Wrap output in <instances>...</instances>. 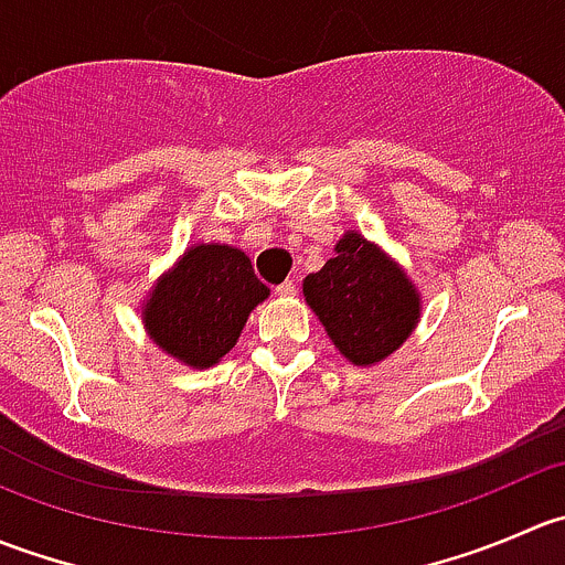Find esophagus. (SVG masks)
<instances>
[{
    "mask_svg": "<svg viewBox=\"0 0 565 565\" xmlns=\"http://www.w3.org/2000/svg\"><path fill=\"white\" fill-rule=\"evenodd\" d=\"M276 295H281V298H295V295H298V287H295V281H284L276 287Z\"/></svg>",
    "mask_w": 565,
    "mask_h": 565,
    "instance_id": "1",
    "label": "esophagus"
}]
</instances>
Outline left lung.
I'll return each mask as SVG.
<instances>
[{
    "label": "left lung",
    "instance_id": "obj_1",
    "mask_svg": "<svg viewBox=\"0 0 565 565\" xmlns=\"http://www.w3.org/2000/svg\"><path fill=\"white\" fill-rule=\"evenodd\" d=\"M303 295L330 341L355 366L388 358L420 317L409 278L358 232H347L333 259L306 276Z\"/></svg>",
    "mask_w": 565,
    "mask_h": 565
}]
</instances>
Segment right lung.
I'll use <instances>...</instances> for the list:
<instances>
[{"label": "right lung", "instance_id": "right-lung-1", "mask_svg": "<svg viewBox=\"0 0 565 565\" xmlns=\"http://www.w3.org/2000/svg\"><path fill=\"white\" fill-rule=\"evenodd\" d=\"M270 289L232 246H193L152 289L145 324L152 341L193 369L218 363Z\"/></svg>", "mask_w": 565, "mask_h": 565}]
</instances>
